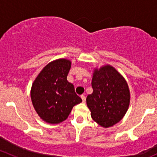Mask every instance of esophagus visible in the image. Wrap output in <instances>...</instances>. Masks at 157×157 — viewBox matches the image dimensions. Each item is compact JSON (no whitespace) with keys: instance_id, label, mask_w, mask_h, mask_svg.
I'll use <instances>...</instances> for the list:
<instances>
[{"instance_id":"1","label":"esophagus","mask_w":157,"mask_h":157,"mask_svg":"<svg viewBox=\"0 0 157 157\" xmlns=\"http://www.w3.org/2000/svg\"><path fill=\"white\" fill-rule=\"evenodd\" d=\"M80 97H81V99H82V100H83V102H85V101H86V96H85L84 95H81V96H80Z\"/></svg>"}]
</instances>
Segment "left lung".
<instances>
[{
  "label": "left lung",
  "mask_w": 157,
  "mask_h": 157,
  "mask_svg": "<svg viewBox=\"0 0 157 157\" xmlns=\"http://www.w3.org/2000/svg\"><path fill=\"white\" fill-rule=\"evenodd\" d=\"M93 93L86 97L91 117L103 128L121 121L130 103V91L124 77L111 65L93 71Z\"/></svg>",
  "instance_id": "left-lung-1"
}]
</instances>
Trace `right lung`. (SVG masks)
<instances>
[{
    "label": "right lung",
    "mask_w": 157,
    "mask_h": 157,
    "mask_svg": "<svg viewBox=\"0 0 157 157\" xmlns=\"http://www.w3.org/2000/svg\"><path fill=\"white\" fill-rule=\"evenodd\" d=\"M71 67L67 59L55 60L42 70L31 88L35 110L43 121L58 124L67 119L73 107L82 99L67 80Z\"/></svg>",
    "instance_id": "add662e5"
}]
</instances>
